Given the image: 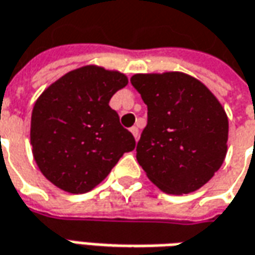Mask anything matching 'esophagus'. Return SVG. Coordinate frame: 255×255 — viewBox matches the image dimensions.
Masks as SVG:
<instances>
[{
	"instance_id": "esophagus-1",
	"label": "esophagus",
	"mask_w": 255,
	"mask_h": 255,
	"mask_svg": "<svg viewBox=\"0 0 255 255\" xmlns=\"http://www.w3.org/2000/svg\"><path fill=\"white\" fill-rule=\"evenodd\" d=\"M129 131L132 132V135H134V138H135L136 141H138V138H139V129L136 127H131L129 128Z\"/></svg>"
}]
</instances>
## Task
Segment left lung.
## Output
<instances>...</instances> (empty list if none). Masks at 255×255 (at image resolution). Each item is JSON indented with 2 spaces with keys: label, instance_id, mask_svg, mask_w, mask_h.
I'll list each match as a JSON object with an SVG mask.
<instances>
[{
  "label": "left lung",
  "instance_id": "8db88e82",
  "mask_svg": "<svg viewBox=\"0 0 255 255\" xmlns=\"http://www.w3.org/2000/svg\"><path fill=\"white\" fill-rule=\"evenodd\" d=\"M148 107L136 161L169 195L195 192L213 178L227 152L229 120L202 82L180 72L134 75Z\"/></svg>",
  "mask_w": 255,
  "mask_h": 255
}]
</instances>
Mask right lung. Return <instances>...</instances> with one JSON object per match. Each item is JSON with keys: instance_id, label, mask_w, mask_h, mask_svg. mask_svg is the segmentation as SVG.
Returning a JSON list of instances; mask_svg holds the SVG:
<instances>
[{"instance_id": "1", "label": "right lung", "mask_w": 255, "mask_h": 255, "mask_svg": "<svg viewBox=\"0 0 255 255\" xmlns=\"http://www.w3.org/2000/svg\"><path fill=\"white\" fill-rule=\"evenodd\" d=\"M127 83L126 75L90 65L62 76L40 94L32 110V152L55 186L86 193L135 148L132 134L109 106Z\"/></svg>"}]
</instances>
